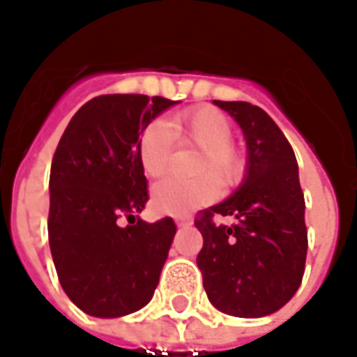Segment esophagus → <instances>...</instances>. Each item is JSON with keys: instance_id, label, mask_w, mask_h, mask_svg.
I'll use <instances>...</instances> for the list:
<instances>
[{"instance_id": "1", "label": "esophagus", "mask_w": 357, "mask_h": 357, "mask_svg": "<svg viewBox=\"0 0 357 357\" xmlns=\"http://www.w3.org/2000/svg\"><path fill=\"white\" fill-rule=\"evenodd\" d=\"M176 222H178V227H189L193 222V219H191V215H178Z\"/></svg>"}]
</instances>
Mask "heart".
Listing matches in <instances>:
<instances>
[{
    "label": "heart",
    "instance_id": "b5f03b06",
    "mask_svg": "<svg viewBox=\"0 0 357 357\" xmlns=\"http://www.w3.org/2000/svg\"><path fill=\"white\" fill-rule=\"evenodd\" d=\"M172 132L183 146L199 148L193 178L172 176L152 189L154 207L168 215H185L203 207L220 195L222 188L240 185L248 172V156L232 142L234 127L230 119L209 105L181 111L169 121ZM174 144L168 128L160 121H152L138 137V160L144 174L162 178L169 169Z\"/></svg>",
    "mask_w": 357,
    "mask_h": 357
}]
</instances>
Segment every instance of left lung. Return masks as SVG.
Masks as SVG:
<instances>
[{
	"label": "left lung",
	"instance_id": "obj_1",
	"mask_svg": "<svg viewBox=\"0 0 357 357\" xmlns=\"http://www.w3.org/2000/svg\"><path fill=\"white\" fill-rule=\"evenodd\" d=\"M244 130L248 176L220 205L199 211L203 234L197 266L219 311L256 319L281 309L299 289L307 260L305 197L289 140L264 109L246 101H215ZM230 216V225L215 223Z\"/></svg>",
	"mask_w": 357,
	"mask_h": 357
}]
</instances>
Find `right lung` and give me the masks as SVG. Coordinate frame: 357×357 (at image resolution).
Masks as SVG:
<instances>
[{
    "label": "right lung",
    "instance_id": "right-lung-1",
    "mask_svg": "<svg viewBox=\"0 0 357 357\" xmlns=\"http://www.w3.org/2000/svg\"><path fill=\"white\" fill-rule=\"evenodd\" d=\"M174 103L137 93L93 97L58 142L50 168L48 242L62 289L91 317L138 311L158 285L178 229L172 217L156 222L137 217L148 201L138 137Z\"/></svg>",
    "mask_w": 357,
    "mask_h": 357
}]
</instances>
